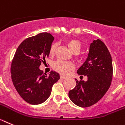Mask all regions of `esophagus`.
Here are the masks:
<instances>
[{
  "label": "esophagus",
  "instance_id": "esophagus-1",
  "mask_svg": "<svg viewBox=\"0 0 125 125\" xmlns=\"http://www.w3.org/2000/svg\"><path fill=\"white\" fill-rule=\"evenodd\" d=\"M60 78H62V79H65V78H67V77L65 76H63V75H60Z\"/></svg>",
  "mask_w": 125,
  "mask_h": 125
}]
</instances>
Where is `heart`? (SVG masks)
Instances as JSON below:
<instances>
[{
	"label": "heart",
	"mask_w": 125,
	"mask_h": 125,
	"mask_svg": "<svg viewBox=\"0 0 125 125\" xmlns=\"http://www.w3.org/2000/svg\"><path fill=\"white\" fill-rule=\"evenodd\" d=\"M68 47L70 50L74 52H79L82 48V45L79 41L75 39H72L68 42L67 43ZM57 47V43H55L51 46L50 49V54H53ZM53 68L58 72L63 74V75H67L68 73L70 70L74 68V65L70 62L64 61L62 60H57L53 62L52 64Z\"/></svg>",
	"instance_id": "obj_1"
}]
</instances>
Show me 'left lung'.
<instances>
[{"label":"left lung","instance_id":"obj_1","mask_svg":"<svg viewBox=\"0 0 125 125\" xmlns=\"http://www.w3.org/2000/svg\"><path fill=\"white\" fill-rule=\"evenodd\" d=\"M78 75H86L87 81L76 80V86L68 96L76 105L85 108L97 103L110 88L113 76L111 55L102 40H93L90 45L85 62L77 70Z\"/></svg>","mask_w":125,"mask_h":125}]
</instances>
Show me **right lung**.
<instances>
[{
  "instance_id": "right-lung-1",
  "label": "right lung",
  "mask_w": 125,
  "mask_h": 125,
  "mask_svg": "<svg viewBox=\"0 0 125 125\" xmlns=\"http://www.w3.org/2000/svg\"><path fill=\"white\" fill-rule=\"evenodd\" d=\"M54 37L43 32L23 40L15 52L11 65L12 80L20 96L27 103L39 104L47 100L60 75L51 71L43 73L39 67L49 57Z\"/></svg>"
}]
</instances>
